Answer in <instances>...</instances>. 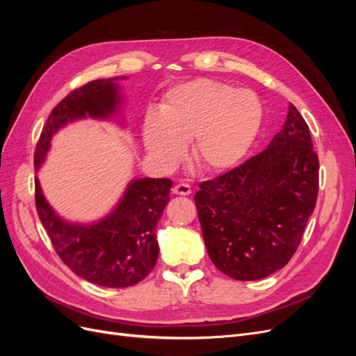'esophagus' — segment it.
I'll use <instances>...</instances> for the list:
<instances>
[{
  "mask_svg": "<svg viewBox=\"0 0 356 356\" xmlns=\"http://www.w3.org/2000/svg\"><path fill=\"white\" fill-rule=\"evenodd\" d=\"M172 193L179 196H188L191 193V187L186 184V182H179V184H175L174 188H172Z\"/></svg>",
  "mask_w": 356,
  "mask_h": 356,
  "instance_id": "1",
  "label": "esophagus"
}]
</instances>
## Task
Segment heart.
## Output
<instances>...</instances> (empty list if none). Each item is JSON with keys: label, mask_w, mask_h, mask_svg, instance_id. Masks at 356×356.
Segmentation results:
<instances>
[{"label": "heart", "mask_w": 356, "mask_h": 356, "mask_svg": "<svg viewBox=\"0 0 356 356\" xmlns=\"http://www.w3.org/2000/svg\"><path fill=\"white\" fill-rule=\"evenodd\" d=\"M261 102L251 90L209 79H196L169 89L159 114L148 113L143 139L148 154L174 166L191 141L199 169L221 174L238 166L250 152L261 126Z\"/></svg>", "instance_id": "heart-1"}]
</instances>
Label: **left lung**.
Listing matches in <instances>:
<instances>
[{"instance_id":"left-lung-1","label":"left lung","mask_w":356,"mask_h":356,"mask_svg":"<svg viewBox=\"0 0 356 356\" xmlns=\"http://www.w3.org/2000/svg\"><path fill=\"white\" fill-rule=\"evenodd\" d=\"M319 160L309 126L293 104L281 132L245 163L203 181L195 196L204 245L215 267L236 281L282 268L315 209Z\"/></svg>"}]
</instances>
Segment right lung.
I'll return each mask as SVG.
<instances>
[{"mask_svg":"<svg viewBox=\"0 0 356 356\" xmlns=\"http://www.w3.org/2000/svg\"><path fill=\"white\" fill-rule=\"evenodd\" d=\"M117 80L89 81L51 110L37 143L35 169L41 166L59 127L88 115L108 118L117 111L120 105ZM170 187L168 178L135 179L108 217L96 224L77 225L55 213L35 178V207L56 254L75 275L101 286L126 288L141 282L156 266V225L169 202Z\"/></svg>","mask_w":356,"mask_h":356,"instance_id":"add662e5","label":"right lung"}]
</instances>
